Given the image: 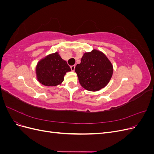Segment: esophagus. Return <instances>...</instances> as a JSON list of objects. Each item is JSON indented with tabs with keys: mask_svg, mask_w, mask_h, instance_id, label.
I'll return each instance as SVG.
<instances>
[{
	"mask_svg": "<svg viewBox=\"0 0 154 154\" xmlns=\"http://www.w3.org/2000/svg\"><path fill=\"white\" fill-rule=\"evenodd\" d=\"M71 71H74V69H75V66H74H74H71Z\"/></svg>",
	"mask_w": 154,
	"mask_h": 154,
	"instance_id": "1",
	"label": "esophagus"
}]
</instances>
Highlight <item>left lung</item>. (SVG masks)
<instances>
[{
	"label": "left lung",
	"instance_id": "left-lung-1",
	"mask_svg": "<svg viewBox=\"0 0 154 154\" xmlns=\"http://www.w3.org/2000/svg\"><path fill=\"white\" fill-rule=\"evenodd\" d=\"M81 85L89 91H97L105 87L112 76L113 67L106 56L94 49L85 53L81 63L75 67Z\"/></svg>",
	"mask_w": 154,
	"mask_h": 154
}]
</instances>
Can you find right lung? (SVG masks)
<instances>
[{
  "label": "right lung",
  "instance_id": "1",
  "mask_svg": "<svg viewBox=\"0 0 154 154\" xmlns=\"http://www.w3.org/2000/svg\"><path fill=\"white\" fill-rule=\"evenodd\" d=\"M36 71L40 83L45 86H56L63 81L65 74L71 69L67 62L55 53L41 60L37 64Z\"/></svg>",
  "mask_w": 154,
  "mask_h": 154
}]
</instances>
